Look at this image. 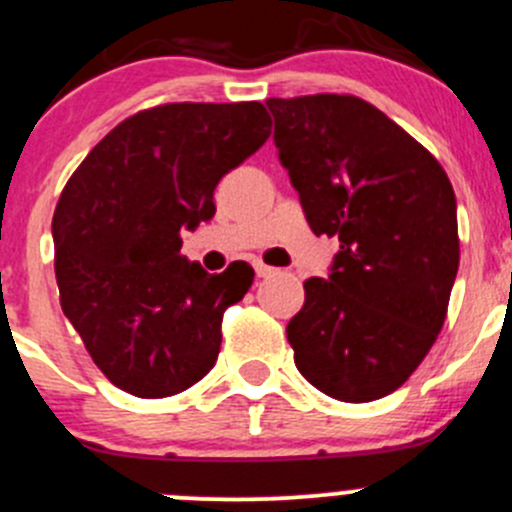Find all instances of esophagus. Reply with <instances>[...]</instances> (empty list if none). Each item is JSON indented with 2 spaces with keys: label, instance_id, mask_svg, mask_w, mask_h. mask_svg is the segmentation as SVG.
Here are the masks:
<instances>
[{
  "label": "esophagus",
  "instance_id": "obj_1",
  "mask_svg": "<svg viewBox=\"0 0 512 512\" xmlns=\"http://www.w3.org/2000/svg\"><path fill=\"white\" fill-rule=\"evenodd\" d=\"M273 273H276V268L266 266V263H261V261L256 263V276L258 278H268V276H273Z\"/></svg>",
  "mask_w": 512,
  "mask_h": 512
}]
</instances>
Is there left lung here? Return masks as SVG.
I'll return each instance as SVG.
<instances>
[{
  "instance_id": "left-lung-1",
  "label": "left lung",
  "mask_w": 512,
  "mask_h": 512,
  "mask_svg": "<svg viewBox=\"0 0 512 512\" xmlns=\"http://www.w3.org/2000/svg\"><path fill=\"white\" fill-rule=\"evenodd\" d=\"M278 159L316 236H338L326 278L303 283L293 361L336 401L411 378L443 328L460 244L443 166L396 121L348 94L268 99Z\"/></svg>"
}]
</instances>
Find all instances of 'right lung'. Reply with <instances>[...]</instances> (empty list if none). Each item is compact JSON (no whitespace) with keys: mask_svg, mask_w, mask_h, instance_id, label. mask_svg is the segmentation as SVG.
Wrapping results in <instances>:
<instances>
[{"mask_svg":"<svg viewBox=\"0 0 512 512\" xmlns=\"http://www.w3.org/2000/svg\"><path fill=\"white\" fill-rule=\"evenodd\" d=\"M268 134L261 101L161 104L114 126L64 186L52 219L59 301L121 391L176 396L214 368L224 311L254 268L206 273L181 256V231L216 214L221 176Z\"/></svg>","mask_w":512,"mask_h":512,"instance_id":"1","label":"right lung"}]
</instances>
